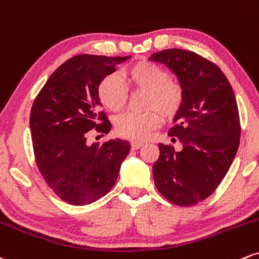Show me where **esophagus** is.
<instances>
[{
    "label": "esophagus",
    "mask_w": 259,
    "mask_h": 259,
    "mask_svg": "<svg viewBox=\"0 0 259 259\" xmlns=\"http://www.w3.org/2000/svg\"><path fill=\"white\" fill-rule=\"evenodd\" d=\"M143 145H144V143L142 142H131V148H132L133 150H137V149L142 148Z\"/></svg>",
    "instance_id": "esophagus-1"
}]
</instances>
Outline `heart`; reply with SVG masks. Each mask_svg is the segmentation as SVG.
I'll use <instances>...</instances> for the list:
<instances>
[{
    "mask_svg": "<svg viewBox=\"0 0 259 259\" xmlns=\"http://www.w3.org/2000/svg\"><path fill=\"white\" fill-rule=\"evenodd\" d=\"M127 86L132 91H145L144 109L142 114L127 112L115 120L118 136L132 141H143L151 131L160 126L162 115L171 120L181 110L184 100L182 83L169 77V72L159 64L142 59L124 71ZM102 104L111 111H121L128 100V90L116 75H106L98 86Z\"/></svg>",
    "mask_w": 259,
    "mask_h": 259,
    "instance_id": "heart-1",
    "label": "heart"
}]
</instances>
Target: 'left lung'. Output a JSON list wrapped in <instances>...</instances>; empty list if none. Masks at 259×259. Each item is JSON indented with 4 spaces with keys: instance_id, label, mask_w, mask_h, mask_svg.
<instances>
[{
    "instance_id": "8db88e82",
    "label": "left lung",
    "mask_w": 259,
    "mask_h": 259,
    "mask_svg": "<svg viewBox=\"0 0 259 259\" xmlns=\"http://www.w3.org/2000/svg\"><path fill=\"white\" fill-rule=\"evenodd\" d=\"M150 60L168 66L184 90V100L169 128L176 151L160 143L154 163L159 193L177 206H194L217 189L232 166L240 144L239 109L232 84L223 71L195 52L171 48Z\"/></svg>"
}]
</instances>
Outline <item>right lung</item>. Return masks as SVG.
Returning <instances> with one entry per match:
<instances>
[{"mask_svg": "<svg viewBox=\"0 0 259 259\" xmlns=\"http://www.w3.org/2000/svg\"><path fill=\"white\" fill-rule=\"evenodd\" d=\"M127 57L80 54L58 68L36 96L30 112L33 155L38 171L57 196L84 206L115 185L131 144L110 139L88 144L91 132L108 135L98 86Z\"/></svg>", "mask_w": 259, "mask_h": 259, "instance_id": "right-lung-1", "label": "right lung"}]
</instances>
